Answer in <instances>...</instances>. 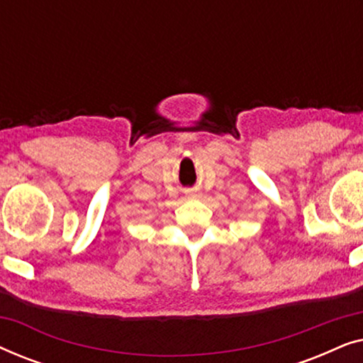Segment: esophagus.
<instances>
[{"label": "esophagus", "mask_w": 363, "mask_h": 363, "mask_svg": "<svg viewBox=\"0 0 363 363\" xmlns=\"http://www.w3.org/2000/svg\"><path fill=\"white\" fill-rule=\"evenodd\" d=\"M190 195H191V196H193V193H190Z\"/></svg>", "instance_id": "obj_1"}]
</instances>
